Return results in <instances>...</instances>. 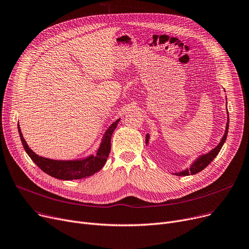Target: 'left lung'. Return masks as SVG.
Instances as JSON below:
<instances>
[{
  "label": "left lung",
  "mask_w": 249,
  "mask_h": 249,
  "mask_svg": "<svg viewBox=\"0 0 249 249\" xmlns=\"http://www.w3.org/2000/svg\"><path fill=\"white\" fill-rule=\"evenodd\" d=\"M227 105V104H226ZM227 108V107H226ZM228 126H229V117H228V111H227V123H226V127H225V132H224V135L223 137L221 138L219 144L213 148L212 150H210L208 153H205V154H202V155H199L198 156L191 164L190 166L184 170L182 171H179V172H175L174 174L177 175V176H188V175H193V174H196L198 172L202 171L206 166H208V165L211 163V161L216 157L219 153V151L221 150V148L226 140V137H227V133H228ZM149 139H150V136H149V134L146 135V144L149 143Z\"/></svg>",
  "instance_id": "left-lung-1"
}]
</instances>
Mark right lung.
<instances>
[{
  "instance_id": "obj_1",
  "label": "right lung",
  "mask_w": 249,
  "mask_h": 249,
  "mask_svg": "<svg viewBox=\"0 0 249 249\" xmlns=\"http://www.w3.org/2000/svg\"><path fill=\"white\" fill-rule=\"evenodd\" d=\"M119 121L120 119L116 120L106 130L96 155H89L85 158L75 160H54L39 156L27 144L26 140L23 137L19 123L18 130L25 151L41 170L57 179L74 180L89 177L103 168L110 153L112 134L116 127H117Z\"/></svg>"
}]
</instances>
